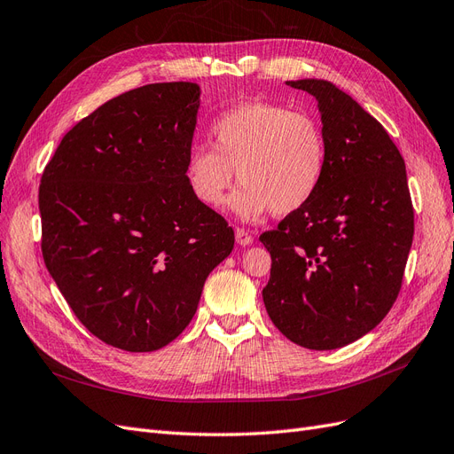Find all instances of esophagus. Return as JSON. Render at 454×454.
I'll return each instance as SVG.
<instances>
[{
  "mask_svg": "<svg viewBox=\"0 0 454 454\" xmlns=\"http://www.w3.org/2000/svg\"><path fill=\"white\" fill-rule=\"evenodd\" d=\"M236 243L241 245V247L251 245L253 243V236L247 230H243V228H236Z\"/></svg>",
  "mask_w": 454,
  "mask_h": 454,
  "instance_id": "obj_1",
  "label": "esophagus"
}]
</instances>
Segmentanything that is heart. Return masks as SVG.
I'll return each instance as SVG.
<instances>
[{
    "label": "heart",
    "mask_w": 454,
    "mask_h": 454,
    "mask_svg": "<svg viewBox=\"0 0 454 454\" xmlns=\"http://www.w3.org/2000/svg\"><path fill=\"white\" fill-rule=\"evenodd\" d=\"M213 149L196 145L184 179L203 207L221 209L236 177L241 186L228 207L241 221L268 211L285 216L305 207L325 179V129L313 114L271 101H245L221 113L209 128Z\"/></svg>",
    "instance_id": "b5f03b06"
}]
</instances>
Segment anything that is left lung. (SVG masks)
<instances>
[{"instance_id":"obj_1","label":"left lung","mask_w":454,"mask_h":454,"mask_svg":"<svg viewBox=\"0 0 454 454\" xmlns=\"http://www.w3.org/2000/svg\"><path fill=\"white\" fill-rule=\"evenodd\" d=\"M286 84L317 99L328 164L311 201L260 236L271 254L262 298L290 341L340 348L372 332L398 298L413 243L405 162L387 129L333 82Z\"/></svg>"}]
</instances>
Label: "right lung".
Returning a JSON list of instances; mask_svg holds the SVG:
<instances>
[{"mask_svg": "<svg viewBox=\"0 0 454 454\" xmlns=\"http://www.w3.org/2000/svg\"><path fill=\"white\" fill-rule=\"evenodd\" d=\"M200 94L156 82L109 99L67 131L41 177L49 273L96 338L129 353L177 338L233 248L184 179Z\"/></svg>", "mask_w": 454, "mask_h": 454, "instance_id": "1", "label": "right lung"}]
</instances>
